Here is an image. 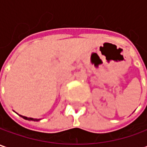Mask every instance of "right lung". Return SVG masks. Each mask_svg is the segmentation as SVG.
<instances>
[{"instance_id": "add662e5", "label": "right lung", "mask_w": 147, "mask_h": 147, "mask_svg": "<svg viewBox=\"0 0 147 147\" xmlns=\"http://www.w3.org/2000/svg\"><path fill=\"white\" fill-rule=\"evenodd\" d=\"M23 119H27V120H33V121H38L39 119H32V118H28V117H25V116H23V115H20Z\"/></svg>"}]
</instances>
